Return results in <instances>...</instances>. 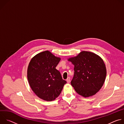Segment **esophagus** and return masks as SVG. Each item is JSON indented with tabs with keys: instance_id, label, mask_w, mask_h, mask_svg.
Returning <instances> with one entry per match:
<instances>
[{
	"instance_id": "34e87169",
	"label": "esophagus",
	"mask_w": 124,
	"mask_h": 124,
	"mask_svg": "<svg viewBox=\"0 0 124 124\" xmlns=\"http://www.w3.org/2000/svg\"><path fill=\"white\" fill-rule=\"evenodd\" d=\"M67 83H69L70 82V77H68V78H67Z\"/></svg>"
}]
</instances>
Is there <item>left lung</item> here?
<instances>
[{"label":"left lung","instance_id":"obj_1","mask_svg":"<svg viewBox=\"0 0 124 124\" xmlns=\"http://www.w3.org/2000/svg\"><path fill=\"white\" fill-rule=\"evenodd\" d=\"M68 60L75 66L70 84L76 91L85 98L96 94L102 86L107 76L102 59L94 53L83 51Z\"/></svg>","mask_w":124,"mask_h":124}]
</instances>
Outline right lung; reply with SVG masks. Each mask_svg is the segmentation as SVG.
I'll return each mask as SVG.
<instances>
[{
    "label": "right lung",
    "instance_id": "right-lung-1",
    "mask_svg": "<svg viewBox=\"0 0 124 124\" xmlns=\"http://www.w3.org/2000/svg\"><path fill=\"white\" fill-rule=\"evenodd\" d=\"M60 60V58L46 50L35 55L29 64L27 79L29 85L35 94L45 101L54 100L67 83L56 69Z\"/></svg>",
    "mask_w": 124,
    "mask_h": 124
}]
</instances>
